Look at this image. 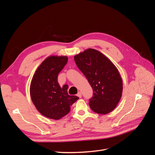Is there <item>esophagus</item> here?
I'll use <instances>...</instances> for the list:
<instances>
[{
    "label": "esophagus",
    "mask_w": 155,
    "mask_h": 155,
    "mask_svg": "<svg viewBox=\"0 0 155 155\" xmlns=\"http://www.w3.org/2000/svg\"><path fill=\"white\" fill-rule=\"evenodd\" d=\"M77 96H78L79 97H82V94H81V92H79L78 93Z\"/></svg>",
    "instance_id": "1"
}]
</instances>
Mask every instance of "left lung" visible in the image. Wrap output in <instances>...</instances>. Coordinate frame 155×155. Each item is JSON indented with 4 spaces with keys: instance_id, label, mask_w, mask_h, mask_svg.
<instances>
[{
    "instance_id": "1",
    "label": "left lung",
    "mask_w": 155,
    "mask_h": 155,
    "mask_svg": "<svg viewBox=\"0 0 155 155\" xmlns=\"http://www.w3.org/2000/svg\"><path fill=\"white\" fill-rule=\"evenodd\" d=\"M74 60L92 88L93 96L89 101L91 109L100 114L112 112L122 96L123 83L118 70L104 54L93 48L76 55Z\"/></svg>"
}]
</instances>
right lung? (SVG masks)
<instances>
[{
	"mask_svg": "<svg viewBox=\"0 0 155 155\" xmlns=\"http://www.w3.org/2000/svg\"><path fill=\"white\" fill-rule=\"evenodd\" d=\"M67 56L50 55L37 68L30 83V93L33 104L44 116L58 120L66 116L70 106L79 97L68 94L67 85L61 87L59 73L67 63Z\"/></svg>",
	"mask_w": 155,
	"mask_h": 155,
	"instance_id": "add662e5",
	"label": "right lung"
}]
</instances>
